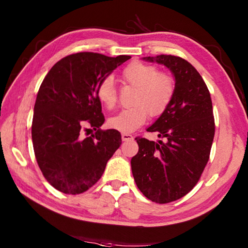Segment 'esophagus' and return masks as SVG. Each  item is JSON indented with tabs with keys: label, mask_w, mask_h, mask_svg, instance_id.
Listing matches in <instances>:
<instances>
[{
	"label": "esophagus",
	"mask_w": 248,
	"mask_h": 248,
	"mask_svg": "<svg viewBox=\"0 0 248 248\" xmlns=\"http://www.w3.org/2000/svg\"><path fill=\"white\" fill-rule=\"evenodd\" d=\"M132 139H133V136L131 135V134H129V133H123V134H121V140H123L124 141L129 140H132Z\"/></svg>",
	"instance_id": "esophagus-1"
}]
</instances>
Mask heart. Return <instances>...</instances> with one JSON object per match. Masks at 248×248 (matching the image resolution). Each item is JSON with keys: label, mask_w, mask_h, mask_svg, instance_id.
Returning a JSON list of instances; mask_svg holds the SVG:
<instances>
[{"label": "heart", "mask_w": 248, "mask_h": 248, "mask_svg": "<svg viewBox=\"0 0 248 248\" xmlns=\"http://www.w3.org/2000/svg\"><path fill=\"white\" fill-rule=\"evenodd\" d=\"M124 80L136 87L133 103L135 107L124 108L108 119V127L121 133H131L141 127L152 116H159L170 107L175 93V81L166 72H159L154 65L139 61L130 62L123 71ZM98 98L110 108L117 102V92L112 77L100 82Z\"/></svg>", "instance_id": "heart-1"}]
</instances>
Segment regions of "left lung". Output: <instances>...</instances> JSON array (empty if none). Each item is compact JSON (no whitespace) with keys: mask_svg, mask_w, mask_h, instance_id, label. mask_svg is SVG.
<instances>
[{"mask_svg":"<svg viewBox=\"0 0 248 248\" xmlns=\"http://www.w3.org/2000/svg\"><path fill=\"white\" fill-rule=\"evenodd\" d=\"M143 60L166 66L175 78L170 107L147 129L163 140L136 138L139 152L131 159L136 186L151 202L167 203L196 186L209 161L215 124L209 89L199 72L173 55Z\"/></svg>","mask_w":248,"mask_h":248,"instance_id":"obj_1","label":"left lung"}]
</instances>
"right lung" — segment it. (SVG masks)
I'll use <instances>...</instances> for the list:
<instances>
[{"label": "right lung", "instance_id": "right-lung-1", "mask_svg": "<svg viewBox=\"0 0 248 248\" xmlns=\"http://www.w3.org/2000/svg\"><path fill=\"white\" fill-rule=\"evenodd\" d=\"M129 55L93 52L68 55L51 68L37 93L31 140L37 163L52 186L65 194L87 191L121 145L117 130L104 123L98 85ZM95 130L84 138L83 130Z\"/></svg>", "mask_w": 248, "mask_h": 248}]
</instances>
